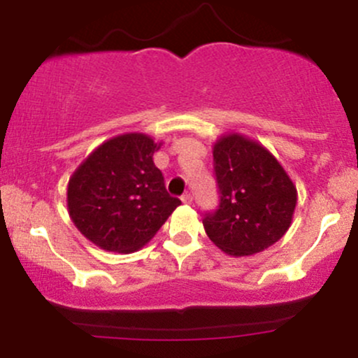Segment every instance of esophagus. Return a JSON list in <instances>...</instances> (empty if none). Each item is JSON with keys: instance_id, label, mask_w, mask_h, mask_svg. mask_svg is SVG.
<instances>
[{"instance_id": "34e87169", "label": "esophagus", "mask_w": 358, "mask_h": 358, "mask_svg": "<svg viewBox=\"0 0 358 358\" xmlns=\"http://www.w3.org/2000/svg\"><path fill=\"white\" fill-rule=\"evenodd\" d=\"M182 202L187 203V205H190L193 202V196L190 195V193H185V195L182 196Z\"/></svg>"}]
</instances>
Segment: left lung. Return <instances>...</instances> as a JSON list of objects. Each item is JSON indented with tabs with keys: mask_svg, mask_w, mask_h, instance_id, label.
<instances>
[{
	"mask_svg": "<svg viewBox=\"0 0 358 358\" xmlns=\"http://www.w3.org/2000/svg\"><path fill=\"white\" fill-rule=\"evenodd\" d=\"M212 153L220 205L203 219L208 239L232 257L276 244L291 227L298 202L296 185L276 156L241 133L220 136Z\"/></svg>",
	"mask_w": 358,
	"mask_h": 358,
	"instance_id": "left-lung-1",
	"label": "left lung"
}]
</instances>
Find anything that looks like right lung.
Here are the masks:
<instances>
[{"instance_id":"1","label":"right lung","mask_w":358,"mask_h":358,"mask_svg":"<svg viewBox=\"0 0 358 358\" xmlns=\"http://www.w3.org/2000/svg\"><path fill=\"white\" fill-rule=\"evenodd\" d=\"M162 145L145 133L119 134L77 166L67 185V210L85 239L109 252L131 254L182 205L168 195L155 166Z\"/></svg>"}]
</instances>
